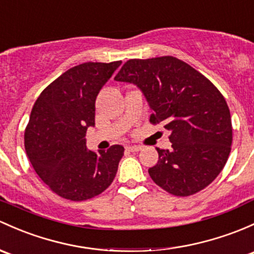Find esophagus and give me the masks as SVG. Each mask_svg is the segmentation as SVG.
I'll return each instance as SVG.
<instances>
[{
    "label": "esophagus",
    "mask_w": 254,
    "mask_h": 254,
    "mask_svg": "<svg viewBox=\"0 0 254 254\" xmlns=\"http://www.w3.org/2000/svg\"><path fill=\"white\" fill-rule=\"evenodd\" d=\"M127 151H130V152H138V151H141V149H142V147H141V146L131 145V146H127Z\"/></svg>",
    "instance_id": "1"
}]
</instances>
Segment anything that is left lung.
<instances>
[{
    "label": "left lung",
    "mask_w": 254,
    "mask_h": 254,
    "mask_svg": "<svg viewBox=\"0 0 254 254\" xmlns=\"http://www.w3.org/2000/svg\"><path fill=\"white\" fill-rule=\"evenodd\" d=\"M114 80L134 84L152 109L149 122L164 123L170 149L158 152L152 180L174 196L203 190L223 170L233 142L228 103L220 91L188 63L172 57L129 60Z\"/></svg>",
    "instance_id": "8db88e82"
}]
</instances>
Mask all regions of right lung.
Listing matches in <instances>:
<instances>
[{"mask_svg":"<svg viewBox=\"0 0 254 254\" xmlns=\"http://www.w3.org/2000/svg\"><path fill=\"white\" fill-rule=\"evenodd\" d=\"M122 61L87 62L68 69L37 97L24 134L25 151L41 180L58 196L85 201L114 180L124 147L86 148V130L95 127V102Z\"/></svg>","mask_w":254,"mask_h":254,"instance_id":"add662e5","label":"right lung"}]
</instances>
